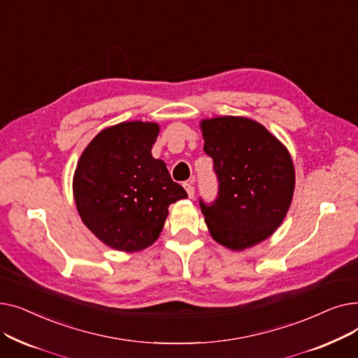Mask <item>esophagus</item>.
Segmentation results:
<instances>
[{"label": "esophagus", "instance_id": "1", "mask_svg": "<svg viewBox=\"0 0 358 358\" xmlns=\"http://www.w3.org/2000/svg\"><path fill=\"white\" fill-rule=\"evenodd\" d=\"M184 189H185V192H187V194H189L190 199L194 197L196 190H194V185L192 182H184Z\"/></svg>", "mask_w": 358, "mask_h": 358}]
</instances>
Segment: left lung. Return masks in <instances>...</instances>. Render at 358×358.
Returning <instances> with one entry per match:
<instances>
[{
    "mask_svg": "<svg viewBox=\"0 0 358 358\" xmlns=\"http://www.w3.org/2000/svg\"><path fill=\"white\" fill-rule=\"evenodd\" d=\"M204 152L213 159L217 197L200 209L213 239L242 251L280 227L294 192V166L275 136L247 117L201 122Z\"/></svg>",
    "mask_w": 358,
    "mask_h": 358,
    "instance_id": "obj_1",
    "label": "left lung"
}]
</instances>
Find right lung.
<instances>
[{
    "instance_id": "1",
    "label": "right lung",
    "mask_w": 358,
    "mask_h": 358,
    "mask_svg": "<svg viewBox=\"0 0 358 358\" xmlns=\"http://www.w3.org/2000/svg\"><path fill=\"white\" fill-rule=\"evenodd\" d=\"M157 123L123 122L94 138L73 174V197L85 227L110 248L134 252L158 239L168 206L187 193L150 149Z\"/></svg>"
}]
</instances>
